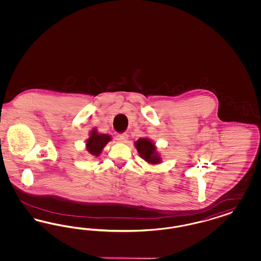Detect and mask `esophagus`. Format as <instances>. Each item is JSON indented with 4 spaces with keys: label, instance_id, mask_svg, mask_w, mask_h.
I'll return each mask as SVG.
<instances>
[{
    "label": "esophagus",
    "instance_id": "34e87169",
    "mask_svg": "<svg viewBox=\"0 0 261 261\" xmlns=\"http://www.w3.org/2000/svg\"><path fill=\"white\" fill-rule=\"evenodd\" d=\"M116 140L120 143H126L127 140H128V135L126 133H120V134H117L116 136Z\"/></svg>",
    "mask_w": 261,
    "mask_h": 261
}]
</instances>
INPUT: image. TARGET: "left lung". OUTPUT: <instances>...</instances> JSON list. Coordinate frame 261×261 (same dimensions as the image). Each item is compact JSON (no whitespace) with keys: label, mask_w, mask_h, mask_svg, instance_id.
Wrapping results in <instances>:
<instances>
[{"label":"left lung","mask_w":261,"mask_h":261,"mask_svg":"<svg viewBox=\"0 0 261 261\" xmlns=\"http://www.w3.org/2000/svg\"><path fill=\"white\" fill-rule=\"evenodd\" d=\"M138 152L142 159L149 163H158L161 162V158L155 152L154 145L149 139H139L135 143Z\"/></svg>","instance_id":"1"}]
</instances>
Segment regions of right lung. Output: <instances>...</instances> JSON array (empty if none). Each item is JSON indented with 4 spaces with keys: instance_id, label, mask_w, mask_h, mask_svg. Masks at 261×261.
Listing matches in <instances>:
<instances>
[{
    "instance_id": "add662e5",
    "label": "right lung",
    "mask_w": 261,
    "mask_h": 261,
    "mask_svg": "<svg viewBox=\"0 0 261 261\" xmlns=\"http://www.w3.org/2000/svg\"><path fill=\"white\" fill-rule=\"evenodd\" d=\"M111 141V137L103 134H98L96 130L91 132L90 138L87 140V150L93 155H99L103 147Z\"/></svg>"
}]
</instances>
